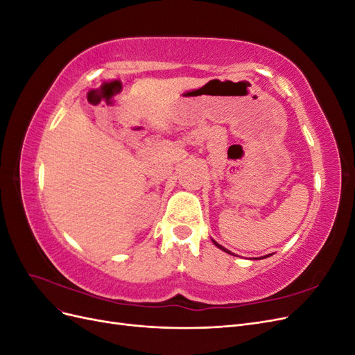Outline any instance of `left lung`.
<instances>
[{
    "instance_id": "obj_1",
    "label": "left lung",
    "mask_w": 355,
    "mask_h": 355,
    "mask_svg": "<svg viewBox=\"0 0 355 355\" xmlns=\"http://www.w3.org/2000/svg\"><path fill=\"white\" fill-rule=\"evenodd\" d=\"M211 241H213V244H214V245H216V247H219V249H220V250H223L225 253H228V254H232V256H235V254H234L232 252H230L228 249H225V247H223V245H220L219 243H216V241H214V240H211ZM268 256H271V254H266V256H261V257H256V259H265V257H268Z\"/></svg>"
}]
</instances>
